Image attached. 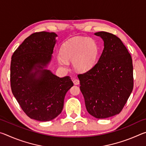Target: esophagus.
Listing matches in <instances>:
<instances>
[{
	"label": "esophagus",
	"mask_w": 146,
	"mask_h": 146,
	"mask_svg": "<svg viewBox=\"0 0 146 146\" xmlns=\"http://www.w3.org/2000/svg\"><path fill=\"white\" fill-rule=\"evenodd\" d=\"M73 83L75 85H78L79 83H80V81H79L78 79L75 78L73 80Z\"/></svg>",
	"instance_id": "1"
}]
</instances>
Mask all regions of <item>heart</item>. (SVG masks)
<instances>
[{
    "mask_svg": "<svg viewBox=\"0 0 146 146\" xmlns=\"http://www.w3.org/2000/svg\"><path fill=\"white\" fill-rule=\"evenodd\" d=\"M98 48L96 42L88 36H78L64 43L60 49L61 57L58 62L67 68L68 62H72L76 70L85 71L93 67L97 60Z\"/></svg>",
    "mask_w": 146,
    "mask_h": 146,
    "instance_id": "1",
    "label": "heart"
}]
</instances>
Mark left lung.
Here are the masks:
<instances>
[{"mask_svg": "<svg viewBox=\"0 0 146 146\" xmlns=\"http://www.w3.org/2000/svg\"><path fill=\"white\" fill-rule=\"evenodd\" d=\"M104 42L98 61L86 72L78 74L80 89L88 112L97 118L119 114L133 89V67L130 53L112 33H95Z\"/></svg>", "mask_w": 146, "mask_h": 146, "instance_id": "left-lung-1", "label": "left lung"}]
</instances>
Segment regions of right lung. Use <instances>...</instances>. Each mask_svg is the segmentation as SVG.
Instances as JSON below:
<instances>
[{"label": "right lung", "mask_w": 146, "mask_h": 146, "mask_svg": "<svg viewBox=\"0 0 146 146\" xmlns=\"http://www.w3.org/2000/svg\"><path fill=\"white\" fill-rule=\"evenodd\" d=\"M56 36L46 31L31 34L11 56L13 95L28 117L41 122L60 114L66 94L73 86L69 76L60 78L44 69L51 61Z\"/></svg>", "instance_id": "add662e5"}]
</instances>
